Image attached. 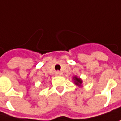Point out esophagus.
<instances>
[{"mask_svg": "<svg viewBox=\"0 0 121 121\" xmlns=\"http://www.w3.org/2000/svg\"><path fill=\"white\" fill-rule=\"evenodd\" d=\"M55 75H56V76L61 75V72H55Z\"/></svg>", "mask_w": 121, "mask_h": 121, "instance_id": "1", "label": "esophagus"}]
</instances>
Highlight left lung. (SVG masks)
I'll return each instance as SVG.
<instances>
[{
  "mask_svg": "<svg viewBox=\"0 0 121 121\" xmlns=\"http://www.w3.org/2000/svg\"><path fill=\"white\" fill-rule=\"evenodd\" d=\"M72 80L74 81V83L77 86H78V87H82V82H83V81H82V80L80 78V77L74 76V77H73Z\"/></svg>",
  "mask_w": 121,
  "mask_h": 121,
  "instance_id": "left-lung-1",
  "label": "left lung"
}]
</instances>
